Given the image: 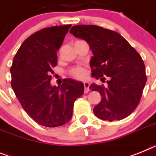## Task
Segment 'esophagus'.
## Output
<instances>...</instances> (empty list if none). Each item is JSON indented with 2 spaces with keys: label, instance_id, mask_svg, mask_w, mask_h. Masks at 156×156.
<instances>
[{
  "label": "esophagus",
  "instance_id": "34e87169",
  "mask_svg": "<svg viewBox=\"0 0 156 156\" xmlns=\"http://www.w3.org/2000/svg\"><path fill=\"white\" fill-rule=\"evenodd\" d=\"M83 86H84V92L87 93L90 91V88H89V86H90V83L87 81H84L83 82Z\"/></svg>",
  "mask_w": 156,
  "mask_h": 156
}]
</instances>
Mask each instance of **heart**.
<instances>
[{"label": "heart", "mask_w": 156, "mask_h": 156, "mask_svg": "<svg viewBox=\"0 0 156 156\" xmlns=\"http://www.w3.org/2000/svg\"><path fill=\"white\" fill-rule=\"evenodd\" d=\"M71 75L76 79L82 80L84 79L87 76V72L82 67H76L71 70Z\"/></svg>", "instance_id": "heart-1"}]
</instances>
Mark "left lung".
I'll list each match as a JSON object with an SVG mask.
<instances>
[{
  "mask_svg": "<svg viewBox=\"0 0 156 156\" xmlns=\"http://www.w3.org/2000/svg\"><path fill=\"white\" fill-rule=\"evenodd\" d=\"M69 32L91 48V76L102 82L108 77L107 87L90 85L102 96L94 107V115L109 122L129 116L137 107L147 81L140 55L121 34L102 27L76 25Z\"/></svg>",
  "mask_w": 156,
  "mask_h": 156,
  "instance_id": "8db88e82",
  "label": "left lung"
}]
</instances>
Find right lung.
Listing matches in <instances>:
<instances>
[{"label":"right lung","mask_w":156,"mask_h":156,"mask_svg":"<svg viewBox=\"0 0 156 156\" xmlns=\"http://www.w3.org/2000/svg\"><path fill=\"white\" fill-rule=\"evenodd\" d=\"M71 26L47 27L31 34L22 43L10 69L12 87L23 109L46 127L69 122L74 102L84 91L83 83L73 79H65L61 87L50 83L57 51Z\"/></svg>","instance_id":"1"}]
</instances>
